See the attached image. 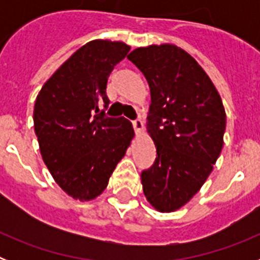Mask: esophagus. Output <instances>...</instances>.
<instances>
[{
    "label": "esophagus",
    "mask_w": 260,
    "mask_h": 260,
    "mask_svg": "<svg viewBox=\"0 0 260 260\" xmlns=\"http://www.w3.org/2000/svg\"><path fill=\"white\" fill-rule=\"evenodd\" d=\"M133 126H134V130L137 134H141L144 130V125L142 119H135V121H133Z\"/></svg>",
    "instance_id": "1"
}]
</instances>
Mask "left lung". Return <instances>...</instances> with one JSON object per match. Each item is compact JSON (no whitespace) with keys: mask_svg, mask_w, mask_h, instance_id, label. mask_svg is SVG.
Returning <instances> with one entry per match:
<instances>
[{"mask_svg":"<svg viewBox=\"0 0 260 260\" xmlns=\"http://www.w3.org/2000/svg\"><path fill=\"white\" fill-rule=\"evenodd\" d=\"M127 58L151 92L147 132L157 156L142 172L147 201L160 212L185 206L208 178L224 144L226 116L212 80L173 44L141 47Z\"/></svg>","mask_w":260,"mask_h":260,"instance_id":"left-lung-1","label":"left lung"}]
</instances>
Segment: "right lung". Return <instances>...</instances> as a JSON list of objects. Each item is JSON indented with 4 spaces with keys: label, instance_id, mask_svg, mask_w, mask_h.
<instances>
[{
    "label": "right lung",
    "instance_id": "1",
    "mask_svg": "<svg viewBox=\"0 0 260 260\" xmlns=\"http://www.w3.org/2000/svg\"><path fill=\"white\" fill-rule=\"evenodd\" d=\"M130 47L92 40L59 66L41 87L34 127L45 165L69 197L92 201L108 186L134 138L125 117H107L108 77Z\"/></svg>",
    "mask_w": 260,
    "mask_h": 260
}]
</instances>
